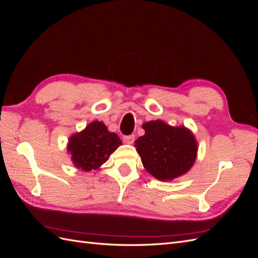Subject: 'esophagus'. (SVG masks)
Masks as SVG:
<instances>
[{"instance_id":"1","label":"esophagus","mask_w":258,"mask_h":258,"mask_svg":"<svg viewBox=\"0 0 258 258\" xmlns=\"http://www.w3.org/2000/svg\"><path fill=\"white\" fill-rule=\"evenodd\" d=\"M135 139H136V136L135 135H130V136H124L122 138L123 142L127 143V144H132L135 142Z\"/></svg>"}]
</instances>
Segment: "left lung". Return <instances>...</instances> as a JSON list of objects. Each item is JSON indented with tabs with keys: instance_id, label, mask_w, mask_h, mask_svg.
<instances>
[{
	"instance_id": "obj_1",
	"label": "left lung",
	"mask_w": 258,
	"mask_h": 258,
	"mask_svg": "<svg viewBox=\"0 0 258 258\" xmlns=\"http://www.w3.org/2000/svg\"><path fill=\"white\" fill-rule=\"evenodd\" d=\"M145 135L136 141L148 173L161 181H170L185 174L196 160L197 143L184 127H171L161 120L143 124Z\"/></svg>"
}]
</instances>
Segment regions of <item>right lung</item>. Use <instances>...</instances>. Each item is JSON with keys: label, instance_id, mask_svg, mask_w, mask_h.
Returning <instances> with one entry per match:
<instances>
[{"label": "right lung", "instance_id": "add662e5", "mask_svg": "<svg viewBox=\"0 0 258 258\" xmlns=\"http://www.w3.org/2000/svg\"><path fill=\"white\" fill-rule=\"evenodd\" d=\"M119 145L118 136L108 131L103 122L96 120L70 138L68 151L77 168L90 171L103 165Z\"/></svg>", "mask_w": 258, "mask_h": 258}]
</instances>
